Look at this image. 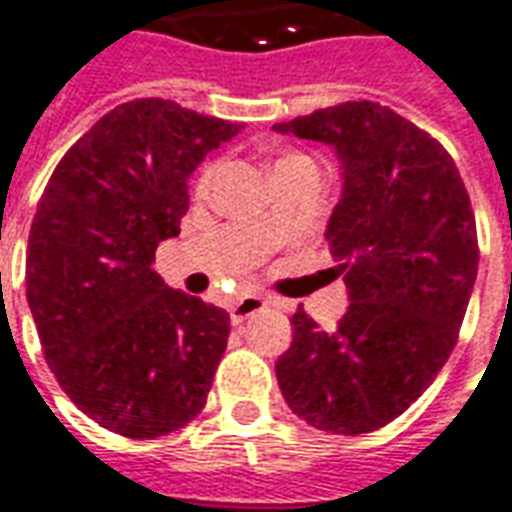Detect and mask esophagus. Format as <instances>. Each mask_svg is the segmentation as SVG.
I'll return each mask as SVG.
<instances>
[{"mask_svg": "<svg viewBox=\"0 0 512 512\" xmlns=\"http://www.w3.org/2000/svg\"><path fill=\"white\" fill-rule=\"evenodd\" d=\"M268 303H271V298H263V295H244V298L236 300L233 308H230V322H233V325H241L244 319L255 317L257 311H263Z\"/></svg>", "mask_w": 512, "mask_h": 512, "instance_id": "1", "label": "esophagus"}]
</instances>
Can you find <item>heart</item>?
I'll list each match as a JSON object with an SVG mask.
<instances>
[{"instance_id": "obj_1", "label": "heart", "mask_w": 512, "mask_h": 512, "mask_svg": "<svg viewBox=\"0 0 512 512\" xmlns=\"http://www.w3.org/2000/svg\"><path fill=\"white\" fill-rule=\"evenodd\" d=\"M300 161H308L306 155H284V158H279V161L273 163V174H279L282 169H287V166H292V163H300ZM214 177H217V166H209V169L201 174V179H198V193L204 195L209 193V187L214 185ZM268 225V222H265Z\"/></svg>"}]
</instances>
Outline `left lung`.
<instances>
[{"instance_id": "1", "label": "left lung", "mask_w": 512, "mask_h": 512, "mask_svg": "<svg viewBox=\"0 0 512 512\" xmlns=\"http://www.w3.org/2000/svg\"><path fill=\"white\" fill-rule=\"evenodd\" d=\"M333 147L341 195L325 239L349 308L335 330L292 317L276 360L284 400L311 427L362 435L397 419L454 351L478 276L470 195L443 147L373 101L273 126Z\"/></svg>"}]
</instances>
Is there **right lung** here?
Here are the masks:
<instances>
[{"mask_svg": "<svg viewBox=\"0 0 512 512\" xmlns=\"http://www.w3.org/2000/svg\"><path fill=\"white\" fill-rule=\"evenodd\" d=\"M239 123L166 99L104 115L66 152L39 198L26 298L58 384L117 435L150 440L193 421L228 346L222 308L155 273L179 233L187 179Z\"/></svg>", "mask_w": 512, "mask_h": 512, "instance_id": "obj_1", "label": "right lung"}]
</instances>
